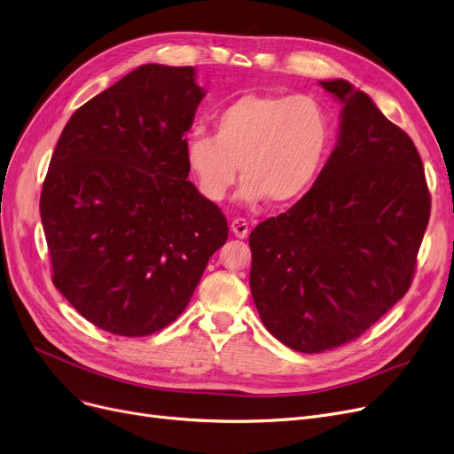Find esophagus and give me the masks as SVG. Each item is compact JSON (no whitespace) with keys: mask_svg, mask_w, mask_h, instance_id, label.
I'll use <instances>...</instances> for the list:
<instances>
[{"mask_svg":"<svg viewBox=\"0 0 454 454\" xmlns=\"http://www.w3.org/2000/svg\"><path fill=\"white\" fill-rule=\"evenodd\" d=\"M230 228H231L235 238H239V239H245L247 235H248V223L245 219H241V216H238V219H233Z\"/></svg>","mask_w":454,"mask_h":454,"instance_id":"obj_1","label":"esophagus"}]
</instances>
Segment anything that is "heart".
I'll return each instance as SVG.
<instances>
[{"mask_svg": "<svg viewBox=\"0 0 454 454\" xmlns=\"http://www.w3.org/2000/svg\"><path fill=\"white\" fill-rule=\"evenodd\" d=\"M330 143V113L317 98L245 94L215 116V135L192 131L184 153L211 202L224 200L241 172V202L289 206L317 182Z\"/></svg>", "mask_w": 454, "mask_h": 454, "instance_id": "obj_1", "label": "heart"}]
</instances>
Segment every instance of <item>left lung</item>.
<instances>
[{
	"instance_id": "left-lung-1",
	"label": "left lung",
	"mask_w": 454,
	"mask_h": 454,
	"mask_svg": "<svg viewBox=\"0 0 454 454\" xmlns=\"http://www.w3.org/2000/svg\"><path fill=\"white\" fill-rule=\"evenodd\" d=\"M341 104L317 182L250 233V291L265 328L293 350L341 347L399 302L430 216L418 148L345 80L319 82Z\"/></svg>"
}]
</instances>
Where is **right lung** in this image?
I'll list each match as a JSON object with an SVG mask.
<instances>
[{
    "instance_id": "1",
    "label": "right lung",
    "mask_w": 454,
    "mask_h": 454,
    "mask_svg": "<svg viewBox=\"0 0 454 454\" xmlns=\"http://www.w3.org/2000/svg\"><path fill=\"white\" fill-rule=\"evenodd\" d=\"M204 96L192 67L143 65L77 109L51 155L41 219L53 284L116 336L176 321L228 239L223 211L187 180Z\"/></svg>"
}]
</instances>
